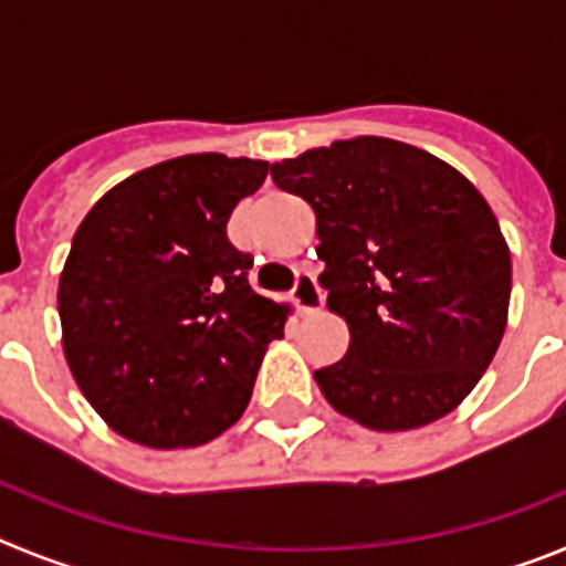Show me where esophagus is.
<instances>
[{
    "label": "esophagus",
    "mask_w": 566,
    "mask_h": 566,
    "mask_svg": "<svg viewBox=\"0 0 566 566\" xmlns=\"http://www.w3.org/2000/svg\"><path fill=\"white\" fill-rule=\"evenodd\" d=\"M292 300H294V306H297L303 314L319 312V306H323V292H319L317 280H314L308 272H300L297 280H294Z\"/></svg>",
    "instance_id": "1"
}]
</instances>
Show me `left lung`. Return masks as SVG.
Returning a JSON list of instances; mask_svg holds the SVG:
<instances>
[{"mask_svg":"<svg viewBox=\"0 0 566 566\" xmlns=\"http://www.w3.org/2000/svg\"><path fill=\"white\" fill-rule=\"evenodd\" d=\"M272 181L317 214L319 286L352 332L345 357L314 371L328 405L371 431L451 413L507 326L510 249L479 189L377 135L272 164Z\"/></svg>","mask_w":566,"mask_h":566,"instance_id":"obj_1","label":"left lung"}]
</instances>
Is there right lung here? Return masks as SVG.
<instances>
[{
	"instance_id": "right-lung-1",
	"label": "right lung",
	"mask_w": 566,
	"mask_h": 566,
	"mask_svg": "<svg viewBox=\"0 0 566 566\" xmlns=\"http://www.w3.org/2000/svg\"><path fill=\"white\" fill-rule=\"evenodd\" d=\"M269 164L184 155L129 175L90 209L59 277L70 371L98 417L147 448H198L247 411L289 308L249 286L229 243Z\"/></svg>"
}]
</instances>
